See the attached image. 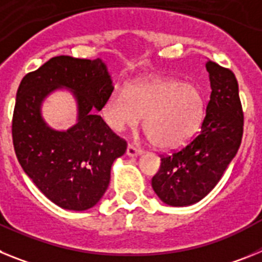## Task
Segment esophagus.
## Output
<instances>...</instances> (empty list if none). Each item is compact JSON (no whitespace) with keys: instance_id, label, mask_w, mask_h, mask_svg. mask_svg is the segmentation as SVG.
I'll return each instance as SVG.
<instances>
[{"instance_id":"obj_1","label":"esophagus","mask_w":262,"mask_h":262,"mask_svg":"<svg viewBox=\"0 0 262 262\" xmlns=\"http://www.w3.org/2000/svg\"><path fill=\"white\" fill-rule=\"evenodd\" d=\"M142 148L140 147H136V145L134 144H128L127 145V155H128L129 157H134V156H138V155L142 154Z\"/></svg>"}]
</instances>
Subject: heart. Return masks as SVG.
<instances>
[{"instance_id": "obj_1", "label": "heart", "mask_w": 262, "mask_h": 262, "mask_svg": "<svg viewBox=\"0 0 262 262\" xmlns=\"http://www.w3.org/2000/svg\"><path fill=\"white\" fill-rule=\"evenodd\" d=\"M206 101L195 85L173 78L136 81L115 88L103 106V117L114 131L138 126L144 117L145 135L160 148L182 147L201 129Z\"/></svg>"}]
</instances>
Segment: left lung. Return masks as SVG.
I'll use <instances>...</instances> for the list:
<instances>
[{
  "mask_svg": "<svg viewBox=\"0 0 262 262\" xmlns=\"http://www.w3.org/2000/svg\"><path fill=\"white\" fill-rule=\"evenodd\" d=\"M211 96L196 134L181 149L161 156L152 187L169 206H189L206 196L232 161L243 138L242 102L233 72L216 62H206Z\"/></svg>",
  "mask_w": 262,
  "mask_h": 262,
  "instance_id": "left-lung-1",
  "label": "left lung"
}]
</instances>
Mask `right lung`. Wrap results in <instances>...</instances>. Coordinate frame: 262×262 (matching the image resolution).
<instances>
[{"label": "right lung", "instance_id": "obj_1", "mask_svg": "<svg viewBox=\"0 0 262 262\" xmlns=\"http://www.w3.org/2000/svg\"><path fill=\"white\" fill-rule=\"evenodd\" d=\"M57 87L74 92L78 123L56 132L41 119L42 99ZM114 90L102 60L55 56L20 81L14 106L11 135L25 173L39 190L61 209L93 207L110 182L111 165L127 142L103 122L102 110Z\"/></svg>", "mask_w": 262, "mask_h": 262}]
</instances>
